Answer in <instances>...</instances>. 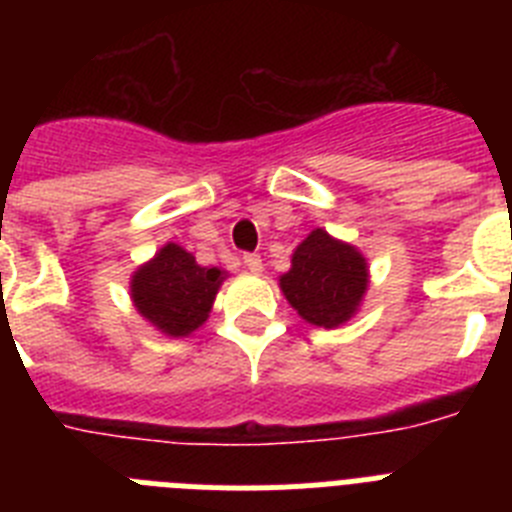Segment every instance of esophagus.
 Instances as JSON below:
<instances>
[{
    "label": "esophagus",
    "instance_id": "1",
    "mask_svg": "<svg viewBox=\"0 0 512 512\" xmlns=\"http://www.w3.org/2000/svg\"><path fill=\"white\" fill-rule=\"evenodd\" d=\"M243 264H246V269L256 271V274L264 271V259H261L259 253H243Z\"/></svg>",
    "mask_w": 512,
    "mask_h": 512
}]
</instances>
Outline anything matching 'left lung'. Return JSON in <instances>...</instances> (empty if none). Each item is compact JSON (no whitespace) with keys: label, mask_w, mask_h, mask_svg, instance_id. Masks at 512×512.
<instances>
[{"label":"left lung","mask_w":512,"mask_h":512,"mask_svg":"<svg viewBox=\"0 0 512 512\" xmlns=\"http://www.w3.org/2000/svg\"><path fill=\"white\" fill-rule=\"evenodd\" d=\"M366 282L364 256L320 228L297 246L292 269L279 279L289 305L320 328L346 323L364 297Z\"/></svg>","instance_id":"left-lung-1"}]
</instances>
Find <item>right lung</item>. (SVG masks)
Wrapping results in <instances>:
<instances>
[{"label":"right lung","mask_w":512,"mask_h":512,"mask_svg":"<svg viewBox=\"0 0 512 512\" xmlns=\"http://www.w3.org/2000/svg\"><path fill=\"white\" fill-rule=\"evenodd\" d=\"M223 271L207 269L192 253L169 243L135 271L130 292L138 312L169 336H189L207 320Z\"/></svg>","instance_id":"right-lung-1"}]
</instances>
